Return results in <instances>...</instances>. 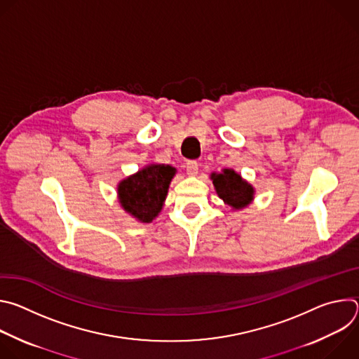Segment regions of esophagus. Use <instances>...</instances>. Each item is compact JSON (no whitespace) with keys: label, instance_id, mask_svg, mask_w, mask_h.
<instances>
[{"label":"esophagus","instance_id":"1","mask_svg":"<svg viewBox=\"0 0 359 359\" xmlns=\"http://www.w3.org/2000/svg\"><path fill=\"white\" fill-rule=\"evenodd\" d=\"M186 172L189 176H196L198 173V163L196 161H190L186 163Z\"/></svg>","mask_w":359,"mask_h":359}]
</instances>
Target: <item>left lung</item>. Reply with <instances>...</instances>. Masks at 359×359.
<instances>
[{
	"label": "left lung",
	"instance_id": "1",
	"mask_svg": "<svg viewBox=\"0 0 359 359\" xmlns=\"http://www.w3.org/2000/svg\"><path fill=\"white\" fill-rule=\"evenodd\" d=\"M217 196L224 201L231 210L245 209L252 203L255 190L251 183L241 177L234 169H223L222 172H213L210 175Z\"/></svg>",
	"mask_w": 359,
	"mask_h": 359
}]
</instances>
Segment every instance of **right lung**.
<instances>
[{"instance_id":"right-lung-1","label":"right lung","mask_w":359,"mask_h":359,"mask_svg":"<svg viewBox=\"0 0 359 359\" xmlns=\"http://www.w3.org/2000/svg\"><path fill=\"white\" fill-rule=\"evenodd\" d=\"M176 175L170 165L149 163L118 183L121 208L139 223H151L165 206L169 186Z\"/></svg>"}]
</instances>
